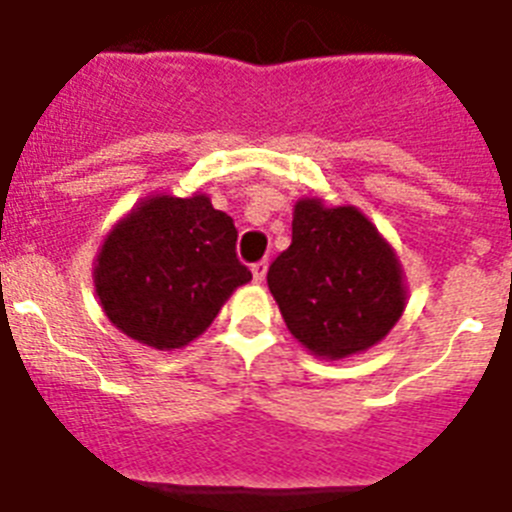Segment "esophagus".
Instances as JSON below:
<instances>
[{"label": "esophagus", "instance_id": "34e87169", "mask_svg": "<svg viewBox=\"0 0 512 512\" xmlns=\"http://www.w3.org/2000/svg\"><path fill=\"white\" fill-rule=\"evenodd\" d=\"M251 272H253V280L264 282V277H267V261H259V264H253Z\"/></svg>", "mask_w": 512, "mask_h": 512}]
</instances>
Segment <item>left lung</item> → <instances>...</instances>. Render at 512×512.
<instances>
[{
	"instance_id": "8db88e82",
	"label": "left lung",
	"mask_w": 512,
	"mask_h": 512,
	"mask_svg": "<svg viewBox=\"0 0 512 512\" xmlns=\"http://www.w3.org/2000/svg\"><path fill=\"white\" fill-rule=\"evenodd\" d=\"M290 335L320 359H346L380 343L407 306L402 261L357 206L301 198L293 243L267 272Z\"/></svg>"
}]
</instances>
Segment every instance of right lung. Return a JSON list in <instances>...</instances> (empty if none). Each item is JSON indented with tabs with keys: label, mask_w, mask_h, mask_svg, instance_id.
Instances as JSON below:
<instances>
[{
	"label": "right lung",
	"mask_w": 512,
	"mask_h": 512,
	"mask_svg": "<svg viewBox=\"0 0 512 512\" xmlns=\"http://www.w3.org/2000/svg\"><path fill=\"white\" fill-rule=\"evenodd\" d=\"M235 243L232 216L216 211L203 192L147 195L97 251L92 280L102 312L142 346L185 349L251 280Z\"/></svg>",
	"instance_id": "right-lung-1"
}]
</instances>
